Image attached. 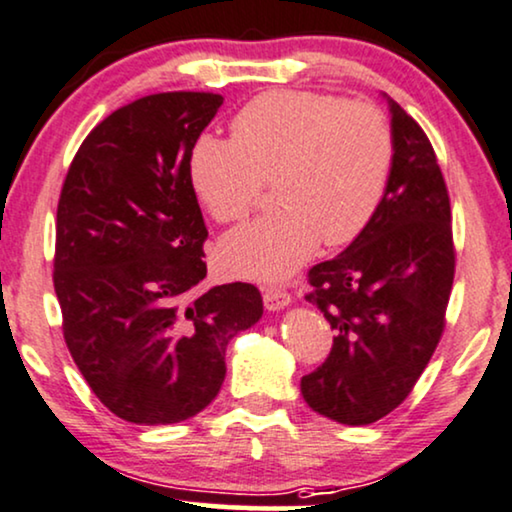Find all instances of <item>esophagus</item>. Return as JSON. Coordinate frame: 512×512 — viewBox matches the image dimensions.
Instances as JSON below:
<instances>
[{"label":"esophagus","instance_id":"34e87169","mask_svg":"<svg viewBox=\"0 0 512 512\" xmlns=\"http://www.w3.org/2000/svg\"><path fill=\"white\" fill-rule=\"evenodd\" d=\"M263 303H265V308L275 313V310L287 308V305L291 303V294H287V291L277 289V287H265L263 289Z\"/></svg>","mask_w":512,"mask_h":512}]
</instances>
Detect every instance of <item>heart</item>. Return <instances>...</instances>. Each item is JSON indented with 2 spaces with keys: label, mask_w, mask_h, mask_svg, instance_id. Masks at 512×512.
I'll return each mask as SVG.
<instances>
[{
  "label": "heart",
  "mask_w": 512,
  "mask_h": 512,
  "mask_svg": "<svg viewBox=\"0 0 512 512\" xmlns=\"http://www.w3.org/2000/svg\"><path fill=\"white\" fill-rule=\"evenodd\" d=\"M235 141L202 138L190 181L218 223L242 221L275 185L280 209L230 232L221 258L249 280L280 282L320 240L343 247L381 209L395 164L393 126L381 108L313 91H268L232 122Z\"/></svg>",
  "instance_id": "b5f03b06"
}]
</instances>
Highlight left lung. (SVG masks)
Returning <instances> with one entry per match:
<instances>
[{"instance_id": "8db88e82", "label": "left lung", "mask_w": 512, "mask_h": 512, "mask_svg": "<svg viewBox=\"0 0 512 512\" xmlns=\"http://www.w3.org/2000/svg\"><path fill=\"white\" fill-rule=\"evenodd\" d=\"M395 164L374 221L343 254L308 272L310 303L336 331L305 402L345 426H369L407 400L444 331L454 284L451 207L435 150L388 98Z\"/></svg>"}]
</instances>
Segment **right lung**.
<instances>
[{
    "label": "right lung",
    "instance_id": "add662e5",
    "mask_svg": "<svg viewBox=\"0 0 512 512\" xmlns=\"http://www.w3.org/2000/svg\"><path fill=\"white\" fill-rule=\"evenodd\" d=\"M221 105L207 91H167L115 110L79 145L58 199L65 343L98 400L138 426L207 407L228 343L263 315L254 284H202L209 232L190 157Z\"/></svg>",
    "mask_w": 512,
    "mask_h": 512
}]
</instances>
